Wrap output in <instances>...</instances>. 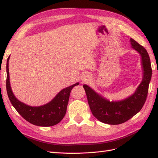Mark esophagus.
<instances>
[{
    "label": "esophagus",
    "mask_w": 158,
    "mask_h": 158,
    "mask_svg": "<svg viewBox=\"0 0 158 158\" xmlns=\"http://www.w3.org/2000/svg\"><path fill=\"white\" fill-rule=\"evenodd\" d=\"M88 79H89V76L88 75H85V76H83V80H84V81H85V80Z\"/></svg>",
    "instance_id": "obj_1"
}]
</instances>
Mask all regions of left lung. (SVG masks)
Wrapping results in <instances>:
<instances>
[{"label":"left lung","instance_id":"obj_1","mask_svg":"<svg viewBox=\"0 0 158 158\" xmlns=\"http://www.w3.org/2000/svg\"><path fill=\"white\" fill-rule=\"evenodd\" d=\"M130 41L131 47L141 57L143 73L142 81L133 94L119 101H109L88 85H83L93 115L105 123L117 125L126 122L141 110L146 101L152 75L149 56L147 50L133 39L130 38Z\"/></svg>","mask_w":158,"mask_h":158}]
</instances>
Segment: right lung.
I'll return each instance as SVG.
<instances>
[{
  "instance_id": "obj_1",
  "label": "right lung",
  "mask_w": 158,
  "mask_h": 158,
  "mask_svg": "<svg viewBox=\"0 0 158 158\" xmlns=\"http://www.w3.org/2000/svg\"><path fill=\"white\" fill-rule=\"evenodd\" d=\"M9 58L10 56L6 61V88L9 99L13 107L23 119L33 125L48 127L58 123L66 114L70 91L74 87L78 85L79 83H76L75 84L62 89L51 101L44 105L39 106L27 105L17 99L12 92L9 81Z\"/></svg>"
}]
</instances>
